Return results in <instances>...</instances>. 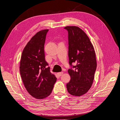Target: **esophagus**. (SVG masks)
Wrapping results in <instances>:
<instances>
[{"instance_id":"esophagus-1","label":"esophagus","mask_w":120,"mask_h":120,"mask_svg":"<svg viewBox=\"0 0 120 120\" xmlns=\"http://www.w3.org/2000/svg\"><path fill=\"white\" fill-rule=\"evenodd\" d=\"M63 74H64L63 72H58L57 74L59 76V77H60V76H61L63 75Z\"/></svg>"}]
</instances>
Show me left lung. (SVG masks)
Instances as JSON below:
<instances>
[{
	"label": "left lung",
	"instance_id": "8db88e82",
	"mask_svg": "<svg viewBox=\"0 0 120 120\" xmlns=\"http://www.w3.org/2000/svg\"><path fill=\"white\" fill-rule=\"evenodd\" d=\"M68 34L69 63L75 70L69 69L71 77L67 84L68 93L74 96H81L91 88L97 68L96 53L88 36L82 29L75 26L64 27Z\"/></svg>",
	"mask_w": 120,
	"mask_h": 120
}]
</instances>
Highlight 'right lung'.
<instances>
[{"label": "right lung", "instance_id": "1", "mask_svg": "<svg viewBox=\"0 0 120 120\" xmlns=\"http://www.w3.org/2000/svg\"><path fill=\"white\" fill-rule=\"evenodd\" d=\"M49 30L37 32L24 48L20 61V72L27 92L37 99L51 94L56 78L50 71L45 60L44 45Z\"/></svg>", "mask_w": 120, "mask_h": 120}]
</instances>
